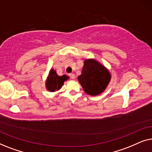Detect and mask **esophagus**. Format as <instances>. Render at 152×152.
I'll list each match as a JSON object with an SVG mask.
<instances>
[{"label": "esophagus", "mask_w": 152, "mask_h": 152, "mask_svg": "<svg viewBox=\"0 0 152 152\" xmlns=\"http://www.w3.org/2000/svg\"><path fill=\"white\" fill-rule=\"evenodd\" d=\"M69 76L70 77V78H71V79H75V75L74 73L69 74Z\"/></svg>", "instance_id": "34e87169"}]
</instances>
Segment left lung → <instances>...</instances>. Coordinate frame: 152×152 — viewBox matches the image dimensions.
I'll return each mask as SVG.
<instances>
[{
    "label": "left lung",
    "instance_id": "1",
    "mask_svg": "<svg viewBox=\"0 0 152 152\" xmlns=\"http://www.w3.org/2000/svg\"><path fill=\"white\" fill-rule=\"evenodd\" d=\"M110 79L111 75L105 67L93 59L85 60L82 75L78 77L85 93L91 95L103 92Z\"/></svg>",
    "mask_w": 152,
    "mask_h": 152
}]
</instances>
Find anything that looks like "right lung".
Returning a JSON list of instances; mask_svg holds the SVG:
<instances>
[{
    "instance_id": "add662e5",
    "label": "right lung",
    "mask_w": 152,
    "mask_h": 152,
    "mask_svg": "<svg viewBox=\"0 0 152 152\" xmlns=\"http://www.w3.org/2000/svg\"><path fill=\"white\" fill-rule=\"evenodd\" d=\"M68 79L66 75L58 76L56 72L52 69L50 72V75L46 82L47 89L51 92H53L55 90H59L62 85L64 84V81Z\"/></svg>"
}]
</instances>
